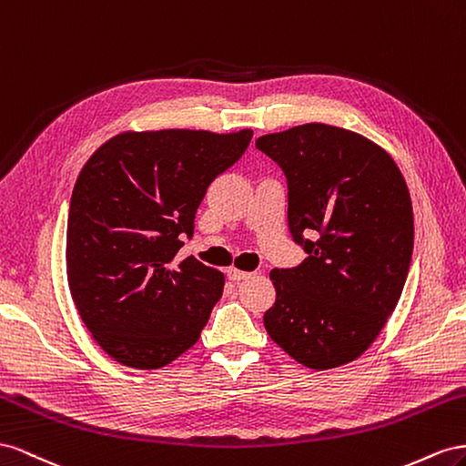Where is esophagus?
<instances>
[{
	"mask_svg": "<svg viewBox=\"0 0 466 466\" xmlns=\"http://www.w3.org/2000/svg\"><path fill=\"white\" fill-rule=\"evenodd\" d=\"M226 275H228L230 281H242V279H248L251 273L240 271V269H236V268H230V269H226Z\"/></svg>",
	"mask_w": 466,
	"mask_h": 466,
	"instance_id": "esophagus-1",
	"label": "esophagus"
}]
</instances>
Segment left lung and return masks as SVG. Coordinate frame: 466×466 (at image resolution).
<instances>
[{"instance_id": "left-lung-1", "label": "left lung", "mask_w": 466, "mask_h": 466, "mask_svg": "<svg viewBox=\"0 0 466 466\" xmlns=\"http://www.w3.org/2000/svg\"><path fill=\"white\" fill-rule=\"evenodd\" d=\"M256 148L285 171L289 230L309 254L299 268L269 273L277 297L265 329L304 367L348 365L402 295L414 249L406 179L379 144L324 123L259 137Z\"/></svg>"}]
</instances>
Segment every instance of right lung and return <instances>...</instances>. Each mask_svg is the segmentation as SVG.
<instances>
[{
    "instance_id": "1",
    "label": "right lung",
    "mask_w": 466,
    "mask_h": 466,
    "mask_svg": "<svg viewBox=\"0 0 466 466\" xmlns=\"http://www.w3.org/2000/svg\"><path fill=\"white\" fill-rule=\"evenodd\" d=\"M249 128L127 130L93 152L74 185L66 271L91 338L121 365L166 367L197 343L224 273L185 258L208 185L246 152Z\"/></svg>"
}]
</instances>
